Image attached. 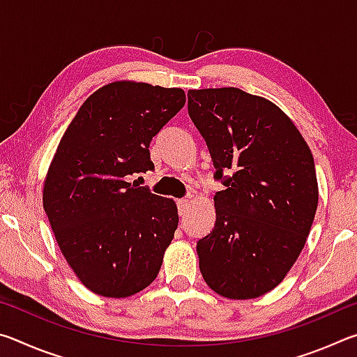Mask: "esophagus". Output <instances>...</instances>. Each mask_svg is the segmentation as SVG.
Wrapping results in <instances>:
<instances>
[{"label": "esophagus", "mask_w": 357, "mask_h": 357, "mask_svg": "<svg viewBox=\"0 0 357 357\" xmlns=\"http://www.w3.org/2000/svg\"><path fill=\"white\" fill-rule=\"evenodd\" d=\"M189 204H190V202L185 200V198H183V200H178V209H179L181 215H184L187 213V209H189Z\"/></svg>", "instance_id": "34e87169"}]
</instances>
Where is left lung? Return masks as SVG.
<instances>
[{
  "instance_id": "obj_1",
  "label": "left lung",
  "mask_w": 357,
  "mask_h": 357,
  "mask_svg": "<svg viewBox=\"0 0 357 357\" xmlns=\"http://www.w3.org/2000/svg\"><path fill=\"white\" fill-rule=\"evenodd\" d=\"M189 116L225 190L215 225L198 241L204 282L228 299H253L285 279L318 206L315 162L293 121L239 88L190 89Z\"/></svg>"
}]
</instances>
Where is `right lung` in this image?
Masks as SVG:
<instances>
[{
  "label": "right lung",
  "instance_id": "obj_1",
  "mask_svg": "<svg viewBox=\"0 0 357 357\" xmlns=\"http://www.w3.org/2000/svg\"><path fill=\"white\" fill-rule=\"evenodd\" d=\"M184 104L179 88L108 83L83 102L58 144L42 202L66 261L96 294L128 298L159 274L176 203L128 176L153 170L149 143Z\"/></svg>",
  "mask_w": 357,
  "mask_h": 357
}]
</instances>
